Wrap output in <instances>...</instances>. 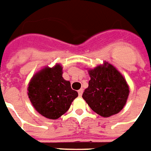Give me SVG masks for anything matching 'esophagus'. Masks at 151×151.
<instances>
[{
    "label": "esophagus",
    "instance_id": "1",
    "mask_svg": "<svg viewBox=\"0 0 151 151\" xmlns=\"http://www.w3.org/2000/svg\"><path fill=\"white\" fill-rule=\"evenodd\" d=\"M83 89H80L78 91V96H81L83 95Z\"/></svg>",
    "mask_w": 151,
    "mask_h": 151
}]
</instances>
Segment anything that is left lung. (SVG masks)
<instances>
[{
	"mask_svg": "<svg viewBox=\"0 0 151 151\" xmlns=\"http://www.w3.org/2000/svg\"><path fill=\"white\" fill-rule=\"evenodd\" d=\"M90 80L83 98L93 111L103 117H109L121 111L125 106L129 86L115 67L105 62L89 69Z\"/></svg>",
	"mask_w": 151,
	"mask_h": 151,
	"instance_id": "1",
	"label": "left lung"
}]
</instances>
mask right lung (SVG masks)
<instances>
[{
    "label": "right lung",
    "mask_w": 151,
    "mask_h": 151,
    "mask_svg": "<svg viewBox=\"0 0 151 151\" xmlns=\"http://www.w3.org/2000/svg\"><path fill=\"white\" fill-rule=\"evenodd\" d=\"M28 95L35 109L45 117L56 119L68 111L78 93L62 77V67H45L30 81Z\"/></svg>",
    "instance_id": "right-lung-1"
}]
</instances>
